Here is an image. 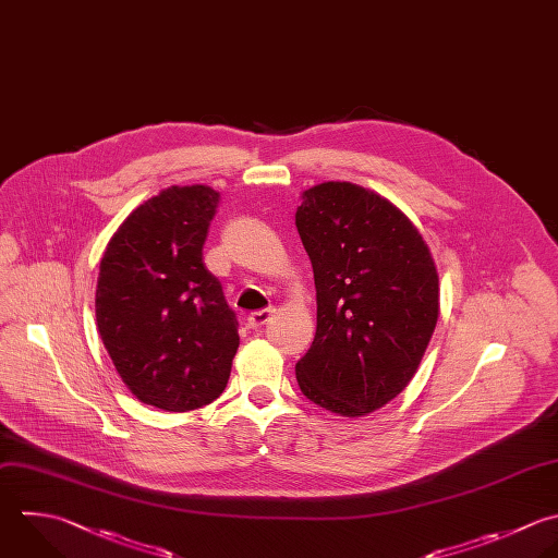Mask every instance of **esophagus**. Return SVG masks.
<instances>
[{"mask_svg":"<svg viewBox=\"0 0 558 558\" xmlns=\"http://www.w3.org/2000/svg\"><path fill=\"white\" fill-rule=\"evenodd\" d=\"M275 316V310L272 307H268V310H259V312H253L251 316H248V327L251 329H259V327H264L266 323H270V318Z\"/></svg>","mask_w":558,"mask_h":558,"instance_id":"1","label":"esophagus"}]
</instances>
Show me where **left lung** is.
Returning <instances> with one entry per match:
<instances>
[{"label":"left lung","mask_w":558,"mask_h":558,"mask_svg":"<svg viewBox=\"0 0 558 558\" xmlns=\"http://www.w3.org/2000/svg\"><path fill=\"white\" fill-rule=\"evenodd\" d=\"M296 231L316 286V336L296 362L301 392L338 416H366L414 377L440 312L438 272L414 222L347 181L301 194Z\"/></svg>","instance_id":"left-lung-1"}]
</instances>
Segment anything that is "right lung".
<instances>
[{
	"label": "right lung",
	"mask_w": 558,
	"mask_h": 558,
	"mask_svg": "<svg viewBox=\"0 0 558 558\" xmlns=\"http://www.w3.org/2000/svg\"><path fill=\"white\" fill-rule=\"evenodd\" d=\"M220 205L209 185H172L135 207L100 262L96 320L126 388L168 412H187L227 388L238 320L203 244Z\"/></svg>",
	"instance_id": "obj_1"
}]
</instances>
